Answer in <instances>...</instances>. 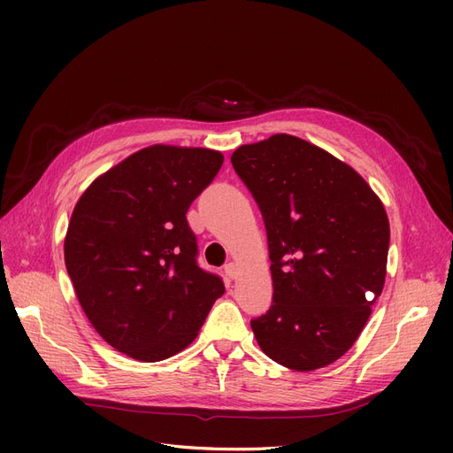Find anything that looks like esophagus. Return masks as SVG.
Wrapping results in <instances>:
<instances>
[{
    "mask_svg": "<svg viewBox=\"0 0 453 453\" xmlns=\"http://www.w3.org/2000/svg\"><path fill=\"white\" fill-rule=\"evenodd\" d=\"M225 273H226V276H228L230 280H234V278L238 276V265H236V263L225 265Z\"/></svg>",
    "mask_w": 453,
    "mask_h": 453,
    "instance_id": "34e87169",
    "label": "esophagus"
}]
</instances>
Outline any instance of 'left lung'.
Returning a JSON list of instances; mask_svg holds the SVG:
<instances>
[{"label": "left lung", "mask_w": 453, "mask_h": 453, "mask_svg": "<svg viewBox=\"0 0 453 453\" xmlns=\"http://www.w3.org/2000/svg\"><path fill=\"white\" fill-rule=\"evenodd\" d=\"M230 162L266 226L273 296L251 319L260 349L298 372L334 363L381 295L386 210L348 164L295 135L242 145Z\"/></svg>", "instance_id": "left-lung-1"}]
</instances>
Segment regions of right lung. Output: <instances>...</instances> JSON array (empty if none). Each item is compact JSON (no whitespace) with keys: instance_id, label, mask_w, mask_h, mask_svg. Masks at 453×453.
<instances>
[{"instance_id":"right-lung-1","label":"right lung","mask_w":453,"mask_h":453,"mask_svg":"<svg viewBox=\"0 0 453 453\" xmlns=\"http://www.w3.org/2000/svg\"><path fill=\"white\" fill-rule=\"evenodd\" d=\"M223 166L211 149L153 145L98 177L79 198L64 258L98 334L155 363L185 349L225 293L200 268L187 211Z\"/></svg>"}]
</instances>
